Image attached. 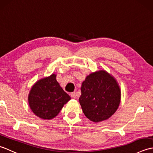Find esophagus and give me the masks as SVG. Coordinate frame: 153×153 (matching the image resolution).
<instances>
[{"label": "esophagus", "instance_id": "esophagus-1", "mask_svg": "<svg viewBox=\"0 0 153 153\" xmlns=\"http://www.w3.org/2000/svg\"><path fill=\"white\" fill-rule=\"evenodd\" d=\"M70 95H71V97H72L73 99H76V93H75V92H73V93H71V94H70Z\"/></svg>", "mask_w": 153, "mask_h": 153}]
</instances>
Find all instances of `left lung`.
<instances>
[{"label":"left lung","mask_w":153,"mask_h":153,"mask_svg":"<svg viewBox=\"0 0 153 153\" xmlns=\"http://www.w3.org/2000/svg\"><path fill=\"white\" fill-rule=\"evenodd\" d=\"M79 101L84 114L91 121L99 122L112 116L120 105V90L112 76L99 71L86 77L81 87Z\"/></svg>","instance_id":"obj_1"}]
</instances>
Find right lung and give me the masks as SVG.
Masks as SVG:
<instances>
[{
  "mask_svg": "<svg viewBox=\"0 0 153 153\" xmlns=\"http://www.w3.org/2000/svg\"><path fill=\"white\" fill-rule=\"evenodd\" d=\"M70 99L57 82L56 75L52 74L33 86L29 95V105L35 115L50 120L57 116Z\"/></svg>",
  "mask_w": 153,
  "mask_h": 153,
  "instance_id": "1",
  "label": "right lung"
}]
</instances>
